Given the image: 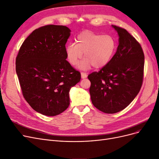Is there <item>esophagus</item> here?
<instances>
[{
  "mask_svg": "<svg viewBox=\"0 0 159 159\" xmlns=\"http://www.w3.org/2000/svg\"><path fill=\"white\" fill-rule=\"evenodd\" d=\"M81 78L84 79V78H87L88 74H86V73H85V72H81Z\"/></svg>",
  "mask_w": 159,
  "mask_h": 159,
  "instance_id": "esophagus-1",
  "label": "esophagus"
}]
</instances>
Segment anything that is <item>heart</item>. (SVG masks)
<instances>
[{"label": "heart", "mask_w": 159, "mask_h": 159, "mask_svg": "<svg viewBox=\"0 0 159 159\" xmlns=\"http://www.w3.org/2000/svg\"><path fill=\"white\" fill-rule=\"evenodd\" d=\"M116 47V41L112 36L86 30L77 36L76 44L71 43L66 46V54L70 64L74 66L84 53L85 58L78 65L81 70H87L93 66L102 68L109 63Z\"/></svg>", "instance_id": "1"}]
</instances>
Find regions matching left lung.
Listing matches in <instances>:
<instances>
[{
    "mask_svg": "<svg viewBox=\"0 0 159 159\" xmlns=\"http://www.w3.org/2000/svg\"><path fill=\"white\" fill-rule=\"evenodd\" d=\"M117 32L119 46L109 63L89 74L91 102L101 111L115 113L135 98L143 84L145 56L140 44L124 28Z\"/></svg>",
    "mask_w": 159,
    "mask_h": 159,
    "instance_id": "left-lung-1",
    "label": "left lung"
}]
</instances>
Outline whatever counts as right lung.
<instances>
[{
  "label": "right lung",
  "mask_w": 159,
  "mask_h": 159,
  "mask_svg": "<svg viewBox=\"0 0 159 159\" xmlns=\"http://www.w3.org/2000/svg\"><path fill=\"white\" fill-rule=\"evenodd\" d=\"M70 32L60 25L38 28L24 41L16 58L24 98L34 110L46 116H56L68 107L70 90L81 79L66 60Z\"/></svg>",
  "instance_id": "obj_1"
}]
</instances>
